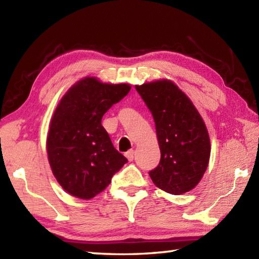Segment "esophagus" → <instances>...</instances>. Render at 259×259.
I'll return each instance as SVG.
<instances>
[{
    "mask_svg": "<svg viewBox=\"0 0 259 259\" xmlns=\"http://www.w3.org/2000/svg\"><path fill=\"white\" fill-rule=\"evenodd\" d=\"M125 157L128 159L129 161H133L134 160V150H130L125 153Z\"/></svg>",
    "mask_w": 259,
    "mask_h": 259,
    "instance_id": "obj_1",
    "label": "esophagus"
}]
</instances>
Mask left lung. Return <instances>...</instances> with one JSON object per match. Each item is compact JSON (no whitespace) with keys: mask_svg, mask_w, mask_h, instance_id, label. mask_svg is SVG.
I'll return each instance as SVG.
<instances>
[{"mask_svg":"<svg viewBox=\"0 0 259 259\" xmlns=\"http://www.w3.org/2000/svg\"><path fill=\"white\" fill-rule=\"evenodd\" d=\"M155 122L161 160L150 171L156 187L179 195L200 183L210 159V138L198 109L172 81L136 85Z\"/></svg>","mask_w":259,"mask_h":259,"instance_id":"left-lung-1","label":"left lung"}]
</instances>
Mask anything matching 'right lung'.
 <instances>
[{
  "label": "right lung",
  "mask_w": 259,
  "mask_h": 259,
  "mask_svg": "<svg viewBox=\"0 0 259 259\" xmlns=\"http://www.w3.org/2000/svg\"><path fill=\"white\" fill-rule=\"evenodd\" d=\"M128 83L87 76L63 96L47 137L48 160L59 185L77 199L99 194L128 160L114 148L103 115L130 91Z\"/></svg>",
  "instance_id": "obj_1"
}]
</instances>
